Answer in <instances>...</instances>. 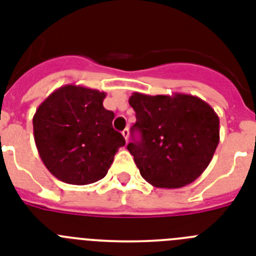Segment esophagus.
<instances>
[{
    "mask_svg": "<svg viewBox=\"0 0 256 256\" xmlns=\"http://www.w3.org/2000/svg\"><path fill=\"white\" fill-rule=\"evenodd\" d=\"M122 135H124V140H126V143L128 142V135H130V132H128V128H124V132H122Z\"/></svg>",
    "mask_w": 256,
    "mask_h": 256,
    "instance_id": "34e87169",
    "label": "esophagus"
}]
</instances>
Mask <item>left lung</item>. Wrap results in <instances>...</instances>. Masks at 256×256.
Masks as SVG:
<instances>
[{
    "mask_svg": "<svg viewBox=\"0 0 256 256\" xmlns=\"http://www.w3.org/2000/svg\"><path fill=\"white\" fill-rule=\"evenodd\" d=\"M128 104L136 113L128 143L140 176L154 188H178L194 182L211 162L220 140V120L204 100L186 94L134 92Z\"/></svg>",
    "mask_w": 256,
    "mask_h": 256,
    "instance_id": "obj_1",
    "label": "left lung"
}]
</instances>
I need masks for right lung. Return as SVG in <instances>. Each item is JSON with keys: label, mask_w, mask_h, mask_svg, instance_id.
<instances>
[{"label": "right lung", "mask_w": 256, "mask_h": 256, "mask_svg": "<svg viewBox=\"0 0 256 256\" xmlns=\"http://www.w3.org/2000/svg\"><path fill=\"white\" fill-rule=\"evenodd\" d=\"M105 92L76 84L57 88L36 109L32 124L38 154L52 174L70 184L102 180L124 146L102 105Z\"/></svg>", "instance_id": "1"}]
</instances>
